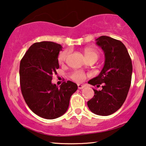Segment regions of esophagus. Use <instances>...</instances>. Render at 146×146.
<instances>
[{"label":"esophagus","mask_w":146,"mask_h":146,"mask_svg":"<svg viewBox=\"0 0 146 146\" xmlns=\"http://www.w3.org/2000/svg\"><path fill=\"white\" fill-rule=\"evenodd\" d=\"M78 88L79 89H82L84 87V85H82V84H78Z\"/></svg>","instance_id":"esophagus-1"}]
</instances>
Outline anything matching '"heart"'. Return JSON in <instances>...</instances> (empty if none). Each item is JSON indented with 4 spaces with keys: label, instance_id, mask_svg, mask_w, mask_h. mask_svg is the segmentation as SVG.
Listing matches in <instances>:
<instances>
[{
    "label": "heart",
    "instance_id": "1",
    "mask_svg": "<svg viewBox=\"0 0 146 146\" xmlns=\"http://www.w3.org/2000/svg\"><path fill=\"white\" fill-rule=\"evenodd\" d=\"M69 53V51L68 50H65L60 52L58 56V62L60 64L64 63L66 60ZM84 54L86 60H94L95 62L97 61L100 56L99 52L94 48H87L84 49ZM71 78L76 82H81L85 80L86 74L81 71H75L71 74Z\"/></svg>",
    "mask_w": 146,
    "mask_h": 146
}]
</instances>
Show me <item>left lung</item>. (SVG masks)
Segmentation results:
<instances>
[{
	"instance_id": "1",
	"label": "left lung",
	"mask_w": 146,
	"mask_h": 146,
	"mask_svg": "<svg viewBox=\"0 0 146 146\" xmlns=\"http://www.w3.org/2000/svg\"><path fill=\"white\" fill-rule=\"evenodd\" d=\"M96 44L105 54V64L100 73L88 82L102 89L94 91V96L87 105L94 113L108 116L120 109L131 84L132 60L127 48L121 41L108 36L96 38Z\"/></svg>"
}]
</instances>
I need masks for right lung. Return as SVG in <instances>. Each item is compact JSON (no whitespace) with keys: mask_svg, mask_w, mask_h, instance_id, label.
Returning a JSON list of instances; mask_svg holds the SVG:
<instances>
[{"mask_svg":"<svg viewBox=\"0 0 146 146\" xmlns=\"http://www.w3.org/2000/svg\"><path fill=\"white\" fill-rule=\"evenodd\" d=\"M62 46L42 41L32 44L25 52L19 66L21 91L33 112L46 119L64 115L70 98L77 90V84L68 80L60 88L52 83L53 75L59 68L58 56Z\"/></svg>","mask_w":146,"mask_h":146,"instance_id":"obj_1","label":"right lung"}]
</instances>
